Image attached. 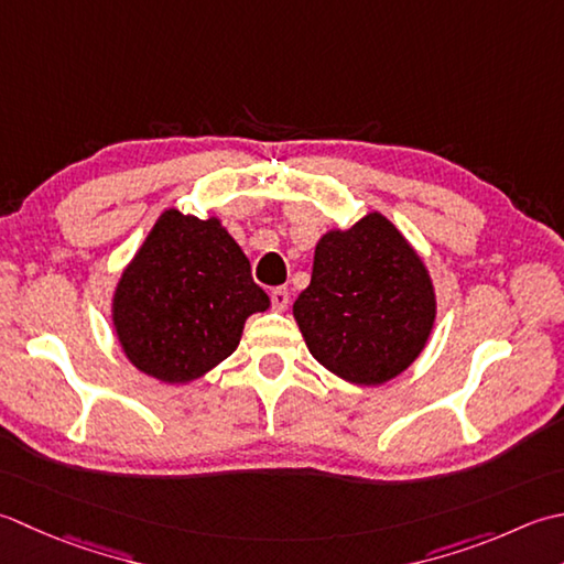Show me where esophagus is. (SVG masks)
I'll return each mask as SVG.
<instances>
[{"instance_id":"34e87169","label":"esophagus","mask_w":564,"mask_h":564,"mask_svg":"<svg viewBox=\"0 0 564 564\" xmlns=\"http://www.w3.org/2000/svg\"><path fill=\"white\" fill-rule=\"evenodd\" d=\"M270 299H272L274 312H284L286 304H290V292H286V286H274L270 292Z\"/></svg>"}]
</instances>
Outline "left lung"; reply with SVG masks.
I'll list each match as a JSON object with an SVG mask.
<instances>
[{"label": "left lung", "mask_w": 564, "mask_h": 564, "mask_svg": "<svg viewBox=\"0 0 564 564\" xmlns=\"http://www.w3.org/2000/svg\"><path fill=\"white\" fill-rule=\"evenodd\" d=\"M292 314L308 352L328 372L377 387L426 348L438 302L419 250L384 214L370 212L318 238L312 284Z\"/></svg>", "instance_id": "1"}]
</instances>
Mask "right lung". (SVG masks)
<instances>
[{"label": "right lung", "mask_w": 564, "mask_h": 564, "mask_svg": "<svg viewBox=\"0 0 564 564\" xmlns=\"http://www.w3.org/2000/svg\"><path fill=\"white\" fill-rule=\"evenodd\" d=\"M270 308L250 260L218 216L170 206L135 250L111 294V324L135 370L189 384L231 355L246 321Z\"/></svg>", "instance_id": "right-lung-1"}]
</instances>
